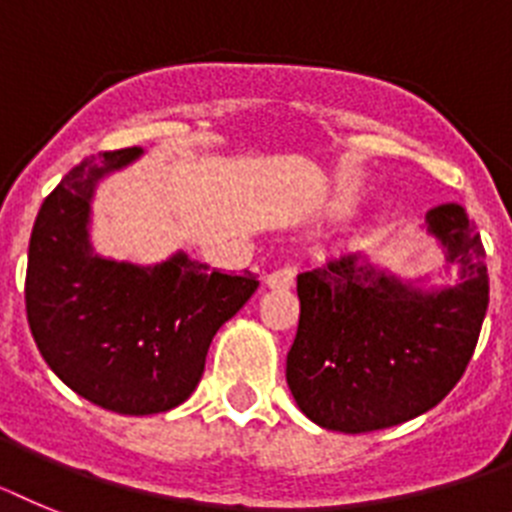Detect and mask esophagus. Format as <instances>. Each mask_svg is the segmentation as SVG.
<instances>
[{"mask_svg": "<svg viewBox=\"0 0 512 512\" xmlns=\"http://www.w3.org/2000/svg\"><path fill=\"white\" fill-rule=\"evenodd\" d=\"M265 283H268L270 288H291L293 283H296V268H293V265H283V268L268 273Z\"/></svg>", "mask_w": 512, "mask_h": 512, "instance_id": "esophagus-1", "label": "esophagus"}]
</instances>
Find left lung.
I'll list each match as a JSON object with an SVG mask.
<instances>
[{"label":"left lung","instance_id":"8db88e82","mask_svg":"<svg viewBox=\"0 0 512 512\" xmlns=\"http://www.w3.org/2000/svg\"><path fill=\"white\" fill-rule=\"evenodd\" d=\"M461 281L422 293L337 255L296 278L301 314L286 379L309 420L340 433H371L433 410L469 366L490 304L484 244L459 203L428 211Z\"/></svg>","mask_w":512,"mask_h":512}]
</instances>
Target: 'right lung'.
<instances>
[{
  "mask_svg": "<svg viewBox=\"0 0 512 512\" xmlns=\"http://www.w3.org/2000/svg\"><path fill=\"white\" fill-rule=\"evenodd\" d=\"M139 149L105 151L66 172L33 224L25 309L51 371L102 410L157 415L193 394L213 335L260 281L175 255L139 268L102 260L87 239L90 198L105 172Z\"/></svg>",
  "mask_w": 512,
  "mask_h": 512,
  "instance_id": "1",
  "label": "right lung"
}]
</instances>
